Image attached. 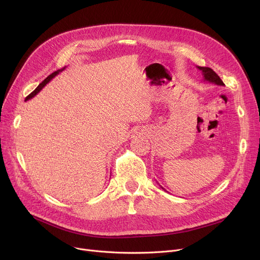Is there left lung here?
Returning a JSON list of instances; mask_svg holds the SVG:
<instances>
[{
  "label": "left lung",
  "mask_w": 260,
  "mask_h": 260,
  "mask_svg": "<svg viewBox=\"0 0 260 260\" xmlns=\"http://www.w3.org/2000/svg\"><path fill=\"white\" fill-rule=\"evenodd\" d=\"M197 68L199 71L202 72V76H203V81H208V82H211V83H214L216 85H221L223 86V82L222 80L219 78V76H218L212 68L210 67H202V66H197ZM161 188H163L161 186ZM165 189V188H163ZM166 190V189H165Z\"/></svg>",
  "instance_id": "left-lung-1"
}]
</instances>
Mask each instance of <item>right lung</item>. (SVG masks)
I'll use <instances>...</instances> for the list:
<instances>
[{
  "label": "right lung",
  "mask_w": 260,
  "mask_h": 260,
  "mask_svg": "<svg viewBox=\"0 0 260 260\" xmlns=\"http://www.w3.org/2000/svg\"><path fill=\"white\" fill-rule=\"evenodd\" d=\"M64 70H65V67H63L62 70H59V71H57V72H53L51 75H49V76H48V77H47V78H46L44 81H42V83H40V84L38 85V87H37V88H36V89H35V90L31 92V93H29L28 95H27V97L25 98V101H27V100H29V99L34 98L35 95H36L37 93H39V91H40L41 89H42V88H43V87H44V86H45V85L48 83V82H49V81H50L52 78L56 77V76H57L59 73H61V72H62V71H64Z\"/></svg>",
  "instance_id": "add662e5"
}]
</instances>
